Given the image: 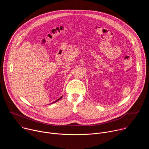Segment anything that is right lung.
Masks as SVG:
<instances>
[{
    "label": "right lung",
    "mask_w": 149,
    "mask_h": 149,
    "mask_svg": "<svg viewBox=\"0 0 149 149\" xmlns=\"http://www.w3.org/2000/svg\"><path fill=\"white\" fill-rule=\"evenodd\" d=\"M62 96H61V97H60V98H58V100H56V101H54V102H52V103H54V102H56V101H59V100H61V98H62ZM51 104H52V103H51Z\"/></svg>",
    "instance_id": "1"
}]
</instances>
